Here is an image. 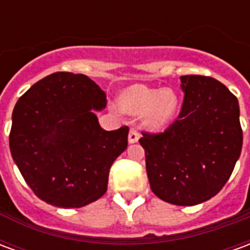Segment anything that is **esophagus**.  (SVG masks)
<instances>
[{
  "label": "esophagus",
  "instance_id": "obj_1",
  "mask_svg": "<svg viewBox=\"0 0 250 250\" xmlns=\"http://www.w3.org/2000/svg\"><path fill=\"white\" fill-rule=\"evenodd\" d=\"M139 132L135 130V128H131L130 134H128V143H136V142L139 141Z\"/></svg>",
  "mask_w": 250,
  "mask_h": 250
}]
</instances>
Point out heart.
Here are the masks:
<instances>
[{
  "instance_id": "heart-1",
  "label": "heart",
  "mask_w": 250,
  "mask_h": 250,
  "mask_svg": "<svg viewBox=\"0 0 250 250\" xmlns=\"http://www.w3.org/2000/svg\"><path fill=\"white\" fill-rule=\"evenodd\" d=\"M118 104L130 115H143V125L158 131L168 125L179 108V96L171 88H154L134 84L125 88L118 98Z\"/></svg>"
}]
</instances>
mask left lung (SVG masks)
<instances>
[{"label":"left lung","mask_w":250,"mask_h":250,"mask_svg":"<svg viewBox=\"0 0 250 250\" xmlns=\"http://www.w3.org/2000/svg\"><path fill=\"white\" fill-rule=\"evenodd\" d=\"M179 79L185 99L178 120L162 134H143L139 143L152 193L168 204L193 206L224 188L240 158V105L213 77Z\"/></svg>","instance_id":"left-lung-1"}]
</instances>
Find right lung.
Returning a JSON list of instances; mask_svg holds the SVG:
<instances>
[{
  "label": "right lung",
  "mask_w": 250,
  "mask_h": 250,
  "mask_svg": "<svg viewBox=\"0 0 250 250\" xmlns=\"http://www.w3.org/2000/svg\"><path fill=\"white\" fill-rule=\"evenodd\" d=\"M105 104V93L89 77L69 72L44 77L19 99L10 152L25 182L46 204L83 208L107 191L128 128L100 127L96 112Z\"/></svg>",
  "instance_id": "add662e5"
}]
</instances>
